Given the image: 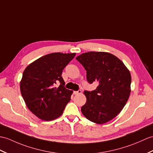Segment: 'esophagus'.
<instances>
[{"label":"esophagus","mask_w":153,"mask_h":153,"mask_svg":"<svg viewBox=\"0 0 153 153\" xmlns=\"http://www.w3.org/2000/svg\"><path fill=\"white\" fill-rule=\"evenodd\" d=\"M74 94H81V90H79L77 91H74Z\"/></svg>","instance_id":"obj_1"}]
</instances>
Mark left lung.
I'll return each instance as SVG.
<instances>
[{
  "mask_svg": "<svg viewBox=\"0 0 153 153\" xmlns=\"http://www.w3.org/2000/svg\"><path fill=\"white\" fill-rule=\"evenodd\" d=\"M76 59L86 70L88 82L98 84L95 90L84 91L87 102L81 107L83 115L99 125L114 119L130 97L129 70L119 58L107 52L84 53Z\"/></svg>",
  "mask_w": 153,
  "mask_h": 153,
  "instance_id": "1",
  "label": "left lung"
}]
</instances>
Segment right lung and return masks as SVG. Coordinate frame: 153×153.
<instances>
[{"label": "right lung", "instance_id": "obj_1", "mask_svg": "<svg viewBox=\"0 0 153 153\" xmlns=\"http://www.w3.org/2000/svg\"><path fill=\"white\" fill-rule=\"evenodd\" d=\"M76 53H53L34 60L25 69L20 81L21 93L30 111L39 119L52 120L62 114L72 91L66 89L63 69ZM60 82L58 88L55 84Z\"/></svg>", "mask_w": 153, "mask_h": 153}]
</instances>
